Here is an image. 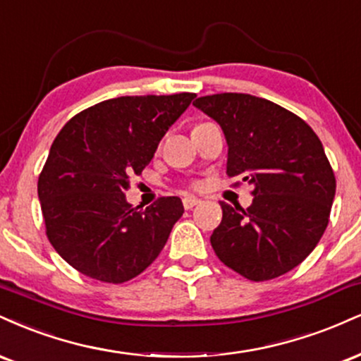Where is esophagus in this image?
<instances>
[{"label": "esophagus", "mask_w": 361, "mask_h": 361, "mask_svg": "<svg viewBox=\"0 0 361 361\" xmlns=\"http://www.w3.org/2000/svg\"><path fill=\"white\" fill-rule=\"evenodd\" d=\"M182 204H184L185 209H192L194 206L199 204V199L194 196H185L184 199H182Z\"/></svg>", "instance_id": "1"}]
</instances>
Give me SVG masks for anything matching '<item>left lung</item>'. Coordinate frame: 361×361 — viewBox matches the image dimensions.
I'll use <instances>...</instances> for the list:
<instances>
[{"mask_svg": "<svg viewBox=\"0 0 361 361\" xmlns=\"http://www.w3.org/2000/svg\"><path fill=\"white\" fill-rule=\"evenodd\" d=\"M192 104L221 126L228 177L248 182L255 196L247 209L221 202L214 253L250 281L287 274L329 221L336 179L323 143L306 121L264 97L223 92Z\"/></svg>", "mask_w": 361, "mask_h": 361, "instance_id": "left-lung-1", "label": "left lung"}]
</instances>
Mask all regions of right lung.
<instances>
[{
	"label": "right lung",
	"instance_id": "obj_1",
	"mask_svg": "<svg viewBox=\"0 0 361 361\" xmlns=\"http://www.w3.org/2000/svg\"><path fill=\"white\" fill-rule=\"evenodd\" d=\"M194 97H114L84 109L54 140L38 177V199L50 243L80 274L121 283L162 252L184 213L182 201L160 197L138 209L125 192Z\"/></svg>",
	"mask_w": 361,
	"mask_h": 361
}]
</instances>
